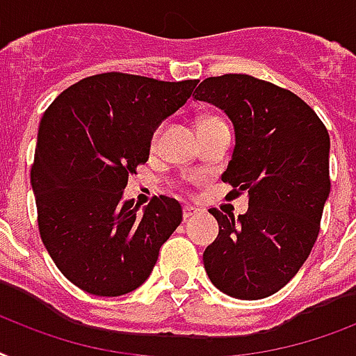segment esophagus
Instances as JSON below:
<instances>
[{
    "instance_id": "1",
    "label": "esophagus",
    "mask_w": 356,
    "mask_h": 356,
    "mask_svg": "<svg viewBox=\"0 0 356 356\" xmlns=\"http://www.w3.org/2000/svg\"><path fill=\"white\" fill-rule=\"evenodd\" d=\"M200 213V209L193 208V206H184V219H189V217Z\"/></svg>"
}]
</instances>
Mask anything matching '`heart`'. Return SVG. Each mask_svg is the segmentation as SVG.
I'll list each match as a JSON object with an SVG mask.
<instances>
[{
  "label": "heart",
  "mask_w": 356,
  "mask_h": 356,
  "mask_svg": "<svg viewBox=\"0 0 356 356\" xmlns=\"http://www.w3.org/2000/svg\"><path fill=\"white\" fill-rule=\"evenodd\" d=\"M209 120H219V118H213V117H208V118H202V120H200V122H209ZM158 139V131H156V134H154V140Z\"/></svg>",
  "instance_id": "b5f03b06"
}]
</instances>
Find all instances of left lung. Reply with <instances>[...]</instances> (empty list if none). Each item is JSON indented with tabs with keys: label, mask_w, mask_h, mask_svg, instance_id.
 <instances>
[{
	"label": "left lung",
	"mask_w": 356,
	"mask_h": 356,
	"mask_svg": "<svg viewBox=\"0 0 356 356\" xmlns=\"http://www.w3.org/2000/svg\"><path fill=\"white\" fill-rule=\"evenodd\" d=\"M197 100L227 113L236 147L222 181L230 197L249 193V211L209 213L219 236L204 250L216 288L256 301L277 293L307 261L330 193L329 131L314 109L291 90L247 74L204 79Z\"/></svg>",
	"instance_id": "obj_1"
}]
</instances>
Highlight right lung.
I'll list each match as a JSON object with an SVG mask.
<instances>
[{"label": "right lung", "instance_id": "1", "mask_svg": "<svg viewBox=\"0 0 356 356\" xmlns=\"http://www.w3.org/2000/svg\"><path fill=\"white\" fill-rule=\"evenodd\" d=\"M197 83L96 74L63 90L42 115L31 167L38 232L59 271L87 293L137 290L181 222L175 198L154 197L140 213L122 191L148 161L156 128Z\"/></svg>", "mask_w": 356, "mask_h": 356}]
</instances>
